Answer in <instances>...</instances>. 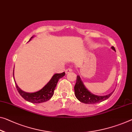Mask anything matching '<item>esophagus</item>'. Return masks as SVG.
Segmentation results:
<instances>
[{"label":"esophagus","instance_id":"1","mask_svg":"<svg viewBox=\"0 0 132 132\" xmlns=\"http://www.w3.org/2000/svg\"><path fill=\"white\" fill-rule=\"evenodd\" d=\"M72 71V70L71 68H68L65 70V73H66V74H68V73L71 72Z\"/></svg>","mask_w":132,"mask_h":132}]
</instances>
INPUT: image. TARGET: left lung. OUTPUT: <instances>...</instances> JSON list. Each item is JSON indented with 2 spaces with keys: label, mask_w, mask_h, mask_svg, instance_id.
<instances>
[{
  "label": "left lung",
  "mask_w": 132,
  "mask_h": 132,
  "mask_svg": "<svg viewBox=\"0 0 132 132\" xmlns=\"http://www.w3.org/2000/svg\"><path fill=\"white\" fill-rule=\"evenodd\" d=\"M111 49L116 51L114 46H111ZM74 92L75 96L81 102L86 104H96V103L102 102L109 98L114 91L106 96H97L93 94L87 90L81 80L80 77L77 76L76 84L74 86Z\"/></svg>",
  "instance_id": "obj_1"
}]
</instances>
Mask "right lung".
<instances>
[{
	"instance_id": "1",
	"label": "right lung",
	"mask_w": 132,
	"mask_h": 132,
	"mask_svg": "<svg viewBox=\"0 0 132 132\" xmlns=\"http://www.w3.org/2000/svg\"><path fill=\"white\" fill-rule=\"evenodd\" d=\"M34 36H32L29 41L31 40V39ZM14 71V70H13ZM65 73L64 72L60 74H55L52 77L50 81L46 84L41 90L35 93H27L23 92L19 88L15 82V85L16 87L18 92H19L20 95L25 99V100L29 101L32 103H40L46 102L51 98L54 95V90L57 84L58 80L61 78L65 76ZM14 78V77H13Z\"/></svg>"
}]
</instances>
